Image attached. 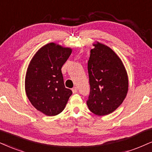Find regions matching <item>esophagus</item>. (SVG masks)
Segmentation results:
<instances>
[{"label":"esophagus","instance_id":"1","mask_svg":"<svg viewBox=\"0 0 152 152\" xmlns=\"http://www.w3.org/2000/svg\"><path fill=\"white\" fill-rule=\"evenodd\" d=\"M72 92H73V94H75V93H77V87H73L72 89Z\"/></svg>","mask_w":152,"mask_h":152}]
</instances>
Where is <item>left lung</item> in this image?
<instances>
[{"instance_id":"8db88e82","label":"left lung","mask_w":152,"mask_h":152,"mask_svg":"<svg viewBox=\"0 0 152 152\" xmlns=\"http://www.w3.org/2000/svg\"><path fill=\"white\" fill-rule=\"evenodd\" d=\"M88 61L90 92L87 104L98 115L111 113L123 103L128 90V77L123 62L111 48L97 43Z\"/></svg>"}]
</instances>
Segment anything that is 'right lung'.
Instances as JSON below:
<instances>
[{
  "label": "right lung",
  "mask_w": 152,
  "mask_h": 152,
  "mask_svg": "<svg viewBox=\"0 0 152 152\" xmlns=\"http://www.w3.org/2000/svg\"><path fill=\"white\" fill-rule=\"evenodd\" d=\"M72 53L49 43L39 49L30 61L25 77V91L29 102L48 116L61 113L72 91L65 87L61 68Z\"/></svg>",
  "instance_id": "add662e5"
}]
</instances>
